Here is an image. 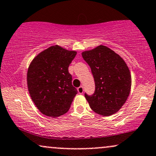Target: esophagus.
<instances>
[{"label": "esophagus", "instance_id": "1", "mask_svg": "<svg viewBox=\"0 0 156 156\" xmlns=\"http://www.w3.org/2000/svg\"><path fill=\"white\" fill-rule=\"evenodd\" d=\"M78 92L79 94H83V87H79L78 88Z\"/></svg>", "mask_w": 156, "mask_h": 156}]
</instances>
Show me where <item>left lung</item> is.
<instances>
[{
  "label": "left lung",
  "mask_w": 156,
  "mask_h": 156,
  "mask_svg": "<svg viewBox=\"0 0 156 156\" xmlns=\"http://www.w3.org/2000/svg\"><path fill=\"white\" fill-rule=\"evenodd\" d=\"M82 56L92 70L95 83L92 95L85 94L91 108L97 114L111 116L122 108L129 96L131 76L125 61L104 45L83 51Z\"/></svg>",
  "instance_id": "1"
}]
</instances>
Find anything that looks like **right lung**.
Masks as SVG:
<instances>
[{"mask_svg":"<svg viewBox=\"0 0 156 156\" xmlns=\"http://www.w3.org/2000/svg\"><path fill=\"white\" fill-rule=\"evenodd\" d=\"M77 52L61 46L49 47L32 60L27 85L32 101L42 114L57 117L67 113L78 93L68 67Z\"/></svg>","mask_w":156,"mask_h":156,"instance_id":"add662e5","label":"right lung"}]
</instances>
